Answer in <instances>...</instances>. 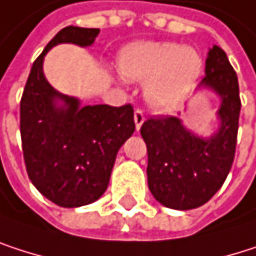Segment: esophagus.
Returning a JSON list of instances; mask_svg holds the SVG:
<instances>
[{"label": "esophagus", "mask_w": 256, "mask_h": 256, "mask_svg": "<svg viewBox=\"0 0 256 256\" xmlns=\"http://www.w3.org/2000/svg\"><path fill=\"white\" fill-rule=\"evenodd\" d=\"M134 122H136V128H137V131H138V130L142 128L143 122H144V114H143L142 110H136V112H134Z\"/></svg>", "instance_id": "esophagus-1"}]
</instances>
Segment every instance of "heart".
I'll return each instance as SVG.
<instances>
[{"label":"heart","instance_id":"heart-1","mask_svg":"<svg viewBox=\"0 0 256 256\" xmlns=\"http://www.w3.org/2000/svg\"><path fill=\"white\" fill-rule=\"evenodd\" d=\"M124 78L142 82L146 102L156 110L180 106L202 74V56L192 46L174 42H137L125 46L118 56Z\"/></svg>","mask_w":256,"mask_h":256}]
</instances>
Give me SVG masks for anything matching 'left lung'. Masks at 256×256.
I'll list each match as a JSON object with an SVG mask.
<instances>
[{"mask_svg":"<svg viewBox=\"0 0 256 256\" xmlns=\"http://www.w3.org/2000/svg\"><path fill=\"white\" fill-rule=\"evenodd\" d=\"M206 77L196 94L210 90L219 100L218 128L200 136L180 118H150L142 125L148 146V185L158 202L191 210L207 202L224 185L236 154L240 95L238 80L226 54L213 46L206 58Z\"/></svg>","mask_w":256,"mask_h":256,"instance_id":"8db88e82","label":"left lung"}]
</instances>
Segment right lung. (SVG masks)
Listing matches in <instances>:
<instances>
[{"label": "right lung", "mask_w": 256, "mask_h": 256, "mask_svg": "<svg viewBox=\"0 0 256 256\" xmlns=\"http://www.w3.org/2000/svg\"><path fill=\"white\" fill-rule=\"evenodd\" d=\"M98 34L96 28L61 30L32 64L20 101L28 176L48 200L68 208L90 204L106 192L116 155L136 130L132 106H82L44 76V56L52 48H89Z\"/></svg>", "instance_id": "add662e5"}]
</instances>
